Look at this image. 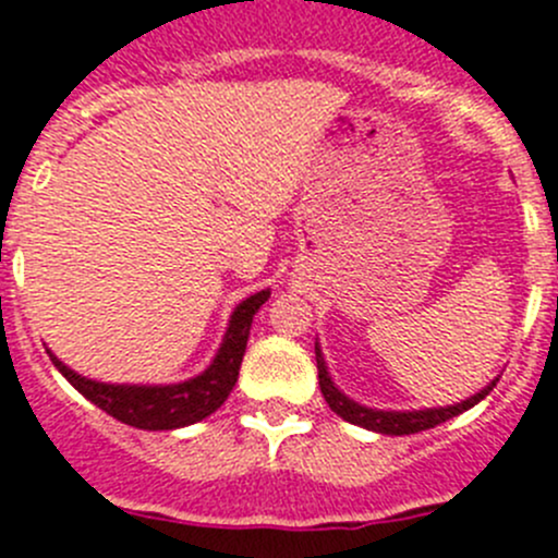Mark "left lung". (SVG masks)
Wrapping results in <instances>:
<instances>
[{"instance_id":"left-lung-1","label":"left lung","mask_w":558,"mask_h":558,"mask_svg":"<svg viewBox=\"0 0 558 558\" xmlns=\"http://www.w3.org/2000/svg\"><path fill=\"white\" fill-rule=\"evenodd\" d=\"M316 368H319V388H322V397L325 402L330 404V410L336 415H341L343 421H350V424L363 426V429H372L379 432V435H415V432H424L432 429V426L444 424V421L454 418V415L465 413L471 410L473 404L482 402L493 388H496L498 377L493 379L490 385H484L478 393H473L471 399L465 402H457L449 404V408H426V410H372V408H363V404L352 402L347 393L336 388L332 383L330 372L325 366V355H322L319 343H316Z\"/></svg>"}]
</instances>
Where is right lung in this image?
<instances>
[{
  "label": "right lung",
  "instance_id": "obj_1",
  "mask_svg": "<svg viewBox=\"0 0 558 558\" xmlns=\"http://www.w3.org/2000/svg\"><path fill=\"white\" fill-rule=\"evenodd\" d=\"M269 300V291H258L250 294L247 300L233 308L228 330L222 336L220 350H217L215 361L197 377L184 379L175 385H109L98 383V379H87L76 374L74 368H68L60 357L49 352L51 363L60 368L62 377L80 390L82 397L90 399L96 408L109 413L112 418L123 421L137 429H179V426L197 424V421L208 418L233 390L239 377V366H242L244 350H247L250 325H253L255 311L262 308Z\"/></svg>",
  "mask_w": 558,
  "mask_h": 558
}]
</instances>
